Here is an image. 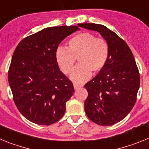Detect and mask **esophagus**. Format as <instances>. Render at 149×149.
Wrapping results in <instances>:
<instances>
[{
    "label": "esophagus",
    "mask_w": 149,
    "mask_h": 149,
    "mask_svg": "<svg viewBox=\"0 0 149 149\" xmlns=\"http://www.w3.org/2000/svg\"><path fill=\"white\" fill-rule=\"evenodd\" d=\"M73 86H74V89H79V88L81 87V85H79V84H74Z\"/></svg>",
    "instance_id": "1"
}]
</instances>
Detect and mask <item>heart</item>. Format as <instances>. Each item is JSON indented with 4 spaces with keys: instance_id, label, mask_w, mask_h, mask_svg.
Listing matches in <instances>:
<instances>
[{
    "instance_id": "b5f03b06",
    "label": "heart",
    "mask_w": 149,
    "mask_h": 149,
    "mask_svg": "<svg viewBox=\"0 0 149 149\" xmlns=\"http://www.w3.org/2000/svg\"><path fill=\"white\" fill-rule=\"evenodd\" d=\"M109 54L110 47L104 39L84 32L71 38L68 48L59 46L55 56L60 69L65 74L72 72L77 58L79 64L72 72L70 78L74 82L81 84L90 78L92 72L98 73L104 68Z\"/></svg>"
}]
</instances>
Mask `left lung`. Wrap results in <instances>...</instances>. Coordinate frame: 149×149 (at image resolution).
<instances>
[{"mask_svg": "<svg viewBox=\"0 0 149 149\" xmlns=\"http://www.w3.org/2000/svg\"><path fill=\"white\" fill-rule=\"evenodd\" d=\"M78 26L99 33L110 47L104 68L84 86L88 92L84 110L95 123L113 125L125 118L136 103L140 84L136 62L127 43L107 27L93 23Z\"/></svg>", "mask_w": 149, "mask_h": 149, "instance_id": "1", "label": "left lung"}]
</instances>
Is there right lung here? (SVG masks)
<instances>
[{
    "label": "right lung",
    "instance_id": "1",
    "mask_svg": "<svg viewBox=\"0 0 149 149\" xmlns=\"http://www.w3.org/2000/svg\"><path fill=\"white\" fill-rule=\"evenodd\" d=\"M78 30L77 26L48 27L17 45L8 81L17 108L31 122L50 125L65 113L74 89L60 70L55 54L62 41Z\"/></svg>",
    "mask_w": 149,
    "mask_h": 149
}]
</instances>
